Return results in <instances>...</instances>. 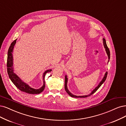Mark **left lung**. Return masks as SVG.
I'll return each mask as SVG.
<instances>
[{"label":"left lung","instance_id":"8db88e82","mask_svg":"<svg viewBox=\"0 0 126 126\" xmlns=\"http://www.w3.org/2000/svg\"><path fill=\"white\" fill-rule=\"evenodd\" d=\"M103 45H104V48H105L106 52V53H107V54H108V55L109 59L110 60V50H109V48H108V46H107V45H106V43L105 39L103 38ZM107 75H108V72H106L104 78H103V79L102 80V81L100 82L99 85L98 86H97L95 88V89L92 91V92L91 93V94H89V95H82V96H77V95H73V94H72L71 93L68 91V89H67V76H65V86H64L65 89V91H66V92L67 93V94H68L69 95H70L71 96H72V97H88V96H89L91 95L92 94H94L95 92H96V91H97V90L99 89V88L101 87V86L102 84H103V82L105 81L106 79V77H107Z\"/></svg>","mask_w":126,"mask_h":126}]
</instances>
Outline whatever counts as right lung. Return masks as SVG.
<instances>
[{
    "label": "right lung",
    "mask_w": 126,
    "mask_h": 126,
    "mask_svg": "<svg viewBox=\"0 0 126 126\" xmlns=\"http://www.w3.org/2000/svg\"><path fill=\"white\" fill-rule=\"evenodd\" d=\"M16 39L14 40L11 43L10 47H9L8 51V57H7V72L9 75V78L15 85L18 89L21 91L24 92L29 94H39L41 92H43L45 88V77L46 74L50 72L52 69H49V70L46 71L43 75V79H44V85L43 87H41L40 89H35L34 88H32L30 87L26 83L24 82L21 80V79L18 77L15 73L13 72V57L12 53L13 49L14 48L16 43Z\"/></svg>",
    "instance_id": "add662e5"
}]
</instances>
